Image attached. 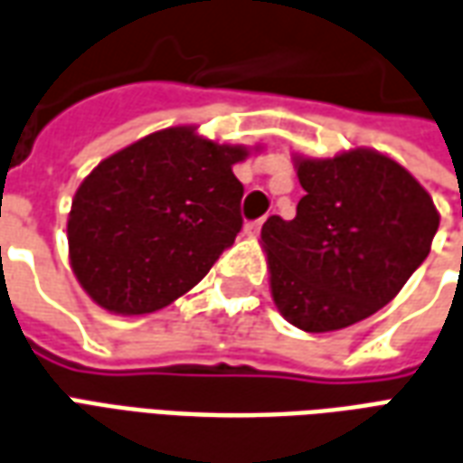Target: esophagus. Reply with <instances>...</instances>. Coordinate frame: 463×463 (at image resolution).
<instances>
[{"label": "esophagus", "mask_w": 463, "mask_h": 463, "mask_svg": "<svg viewBox=\"0 0 463 463\" xmlns=\"http://www.w3.org/2000/svg\"><path fill=\"white\" fill-rule=\"evenodd\" d=\"M262 228V221H250V222H245V228H242V232L248 235V238H255L258 232H260Z\"/></svg>", "instance_id": "1"}]
</instances>
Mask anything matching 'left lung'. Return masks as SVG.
I'll list each match as a JSON object with an SVG mask.
<instances>
[{
	"label": "left lung",
	"instance_id": "8db88e82",
	"mask_svg": "<svg viewBox=\"0 0 463 463\" xmlns=\"http://www.w3.org/2000/svg\"><path fill=\"white\" fill-rule=\"evenodd\" d=\"M295 171L298 215H272L260 232L272 300L298 330H342L397 298L427 260L439 211L402 163L372 148L295 153Z\"/></svg>",
	"mask_w": 463,
	"mask_h": 463
}]
</instances>
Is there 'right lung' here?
Wrapping results in <instances>:
<instances>
[{
  "label": "right lung",
  "instance_id": "add662e5",
  "mask_svg": "<svg viewBox=\"0 0 463 463\" xmlns=\"http://www.w3.org/2000/svg\"><path fill=\"white\" fill-rule=\"evenodd\" d=\"M258 148L171 126L99 163L66 221L69 260L86 295L131 317L198 285L241 232L242 183L232 165Z\"/></svg>",
  "mask_w": 463,
  "mask_h": 463
}]
</instances>
